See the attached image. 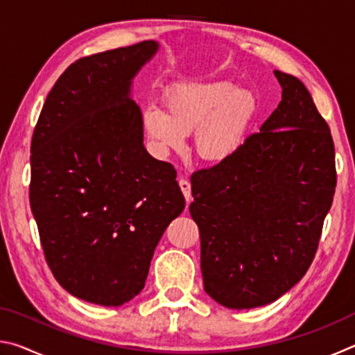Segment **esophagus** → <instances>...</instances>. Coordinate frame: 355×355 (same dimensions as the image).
Listing matches in <instances>:
<instances>
[{
  "mask_svg": "<svg viewBox=\"0 0 355 355\" xmlns=\"http://www.w3.org/2000/svg\"><path fill=\"white\" fill-rule=\"evenodd\" d=\"M178 184H180V188H182V192H183L186 202L189 203V202L192 200V196H191V183H189L186 178H180Z\"/></svg>",
  "mask_w": 355,
  "mask_h": 355,
  "instance_id": "1",
  "label": "esophagus"
}]
</instances>
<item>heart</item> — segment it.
Returning a JSON list of instances; mask_svg holds the SVG:
<instances>
[{
	"mask_svg": "<svg viewBox=\"0 0 355 355\" xmlns=\"http://www.w3.org/2000/svg\"><path fill=\"white\" fill-rule=\"evenodd\" d=\"M166 111L150 107L144 128L159 155L182 152L186 136L194 131V148L208 163H224L248 137L257 116L254 94L230 81L186 83L169 89Z\"/></svg>",
	"mask_w": 355,
	"mask_h": 355,
	"instance_id": "obj_1",
	"label": "heart"
}]
</instances>
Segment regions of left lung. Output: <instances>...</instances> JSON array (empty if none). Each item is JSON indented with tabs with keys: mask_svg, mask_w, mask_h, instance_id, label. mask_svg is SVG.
Returning a JSON list of instances; mask_svg holds the SVG:
<instances>
[{
	"mask_svg": "<svg viewBox=\"0 0 355 355\" xmlns=\"http://www.w3.org/2000/svg\"><path fill=\"white\" fill-rule=\"evenodd\" d=\"M282 101L230 159L192 173L208 296L255 309L284 296L309 271L332 207V135L296 76L274 70Z\"/></svg>",
	"mask_w": 355,
	"mask_h": 355,
	"instance_id": "1",
	"label": "left lung"
}]
</instances>
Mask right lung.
<instances>
[{"instance_id":"add662e5","label":"right lung","mask_w":355,"mask_h":355,"mask_svg":"<svg viewBox=\"0 0 355 355\" xmlns=\"http://www.w3.org/2000/svg\"><path fill=\"white\" fill-rule=\"evenodd\" d=\"M155 40L78 59L48 94L31 141L29 202L45 260L75 297L119 307L146 285L184 197L144 147L131 83Z\"/></svg>"}]
</instances>
